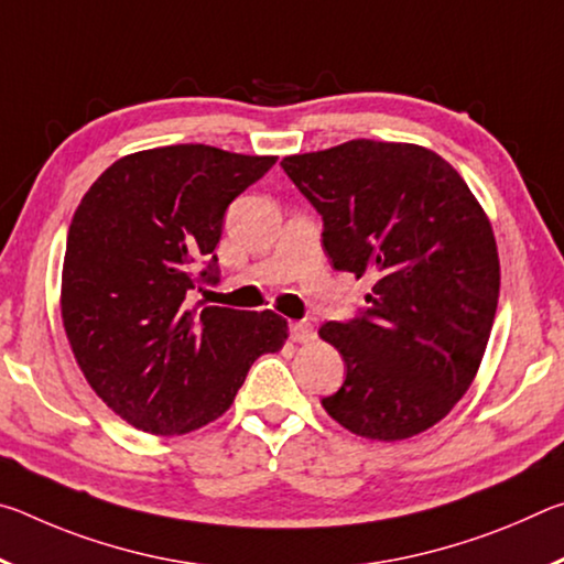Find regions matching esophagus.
Instances as JSON below:
<instances>
[{
	"instance_id": "obj_1",
	"label": "esophagus",
	"mask_w": 564,
	"mask_h": 564,
	"mask_svg": "<svg viewBox=\"0 0 564 564\" xmlns=\"http://www.w3.org/2000/svg\"><path fill=\"white\" fill-rule=\"evenodd\" d=\"M289 333H291V340L295 343H308L316 338V330H313L308 321H293L289 326Z\"/></svg>"
}]
</instances>
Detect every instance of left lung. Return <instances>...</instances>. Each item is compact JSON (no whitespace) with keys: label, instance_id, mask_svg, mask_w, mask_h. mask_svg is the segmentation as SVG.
I'll list each match as a JSON object with an SVG mask.
<instances>
[{"label":"left lung","instance_id":"1","mask_svg":"<svg viewBox=\"0 0 564 564\" xmlns=\"http://www.w3.org/2000/svg\"><path fill=\"white\" fill-rule=\"evenodd\" d=\"M281 166L323 218L336 271L368 275L366 308L328 321L346 380L326 413L370 441H405L465 395L500 293L488 216L460 174L415 144L356 139Z\"/></svg>","mask_w":564,"mask_h":564}]
</instances>
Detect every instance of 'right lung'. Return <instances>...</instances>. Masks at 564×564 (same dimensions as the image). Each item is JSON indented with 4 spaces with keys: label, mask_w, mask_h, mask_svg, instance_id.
I'll use <instances>...</instances> for the list:
<instances>
[{
    "label": "right lung",
    "mask_w": 564,
    "mask_h": 564,
    "mask_svg": "<svg viewBox=\"0 0 564 564\" xmlns=\"http://www.w3.org/2000/svg\"><path fill=\"white\" fill-rule=\"evenodd\" d=\"M275 156L206 144L139 151L94 181L66 234L62 318L74 358L113 413L144 433L196 431L231 408L289 323L194 305L221 279L224 214Z\"/></svg>",
    "instance_id": "add662e5"
}]
</instances>
